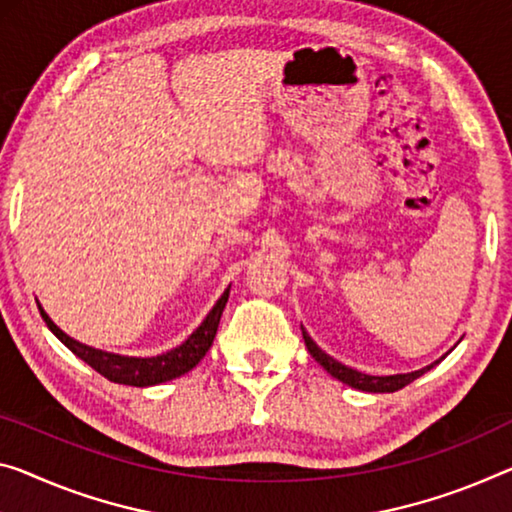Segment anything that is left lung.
<instances>
[{
	"label": "left lung",
	"instance_id": "8db88e82",
	"mask_svg": "<svg viewBox=\"0 0 512 512\" xmlns=\"http://www.w3.org/2000/svg\"><path fill=\"white\" fill-rule=\"evenodd\" d=\"M302 336H304V343H306V350L311 352V357L318 361V364L325 368V371L332 375V377H336L338 382H343V384H348V387H352V389H359V391H368V393H393V391H398V389H403V387H407V384L410 382H414L416 377H421L423 373H428L432 366H437L439 361H442L446 355L439 359V361H435V364H430V366H426V368H421V371H414V373H400V375H366V373H359V371H355V368H350V366H345V364H341V361H336L334 357H329L325 350H320L318 345H316V341H313V338L306 334V329L302 327Z\"/></svg>",
	"mask_w": 512,
	"mask_h": 512
}]
</instances>
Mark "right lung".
I'll use <instances>...</instances> for the list:
<instances>
[{"instance_id": "right-lung-1", "label": "right lung", "mask_w": 512, "mask_h": 512, "mask_svg": "<svg viewBox=\"0 0 512 512\" xmlns=\"http://www.w3.org/2000/svg\"><path fill=\"white\" fill-rule=\"evenodd\" d=\"M229 290L231 288L224 290V295L219 297L215 306H212L201 325L187 336V341L180 343L178 348L157 357H123V355H114V352L96 350L91 348V345L75 341V338H70L66 332H61V329L52 322V318L43 311L41 304H38V311H41V316L45 320V325L50 327V332L57 336L59 341L73 352V355L86 361L93 371H98L102 377H107L109 382L128 384V387H155V384L176 380V377L192 371V368L206 357L212 341H215L224 306L229 302Z\"/></svg>"}]
</instances>
